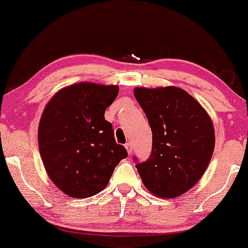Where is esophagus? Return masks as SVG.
<instances>
[{
	"instance_id": "esophagus-1",
	"label": "esophagus",
	"mask_w": 248,
	"mask_h": 248,
	"mask_svg": "<svg viewBox=\"0 0 248 248\" xmlns=\"http://www.w3.org/2000/svg\"><path fill=\"white\" fill-rule=\"evenodd\" d=\"M126 149H127V152H128V155L131 156L132 152H133V146H132L131 142H127L126 144Z\"/></svg>"
}]
</instances>
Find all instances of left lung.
Returning <instances> with one entry per match:
<instances>
[{
	"instance_id": "left-lung-1",
	"label": "left lung",
	"mask_w": 248,
	"mask_h": 248,
	"mask_svg": "<svg viewBox=\"0 0 248 248\" xmlns=\"http://www.w3.org/2000/svg\"><path fill=\"white\" fill-rule=\"evenodd\" d=\"M134 97L149 120L152 152L137 164L144 186L158 198H176L204 175L215 149L211 117L176 86L136 87Z\"/></svg>"
}]
</instances>
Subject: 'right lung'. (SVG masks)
Listing matches in <instances>:
<instances>
[{
    "label": "right lung",
    "mask_w": 248,
    "mask_h": 248,
    "mask_svg": "<svg viewBox=\"0 0 248 248\" xmlns=\"http://www.w3.org/2000/svg\"><path fill=\"white\" fill-rule=\"evenodd\" d=\"M117 93L116 85L78 82L57 91L43 110L39 154L50 180L72 198L103 191L115 167L127 157L104 119Z\"/></svg>",
    "instance_id": "right-lung-1"
}]
</instances>
